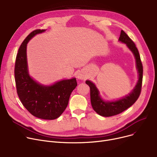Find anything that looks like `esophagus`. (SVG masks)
I'll return each mask as SVG.
<instances>
[{
  "label": "esophagus",
  "mask_w": 157,
  "mask_h": 157,
  "mask_svg": "<svg viewBox=\"0 0 157 157\" xmlns=\"http://www.w3.org/2000/svg\"><path fill=\"white\" fill-rule=\"evenodd\" d=\"M77 78H78V79H85V75L84 74L82 73L81 72H79L78 74V75H77Z\"/></svg>",
  "instance_id": "obj_1"
}]
</instances>
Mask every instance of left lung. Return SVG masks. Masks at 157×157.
<instances>
[{
	"instance_id": "obj_1",
	"label": "left lung",
	"mask_w": 157,
	"mask_h": 157,
	"mask_svg": "<svg viewBox=\"0 0 157 157\" xmlns=\"http://www.w3.org/2000/svg\"><path fill=\"white\" fill-rule=\"evenodd\" d=\"M118 40L120 42L126 44L130 51L133 53L136 59V67L139 73V80L135 88L128 95L125 96L118 101L112 102L104 101L100 97L99 92L95 85L92 81L88 80L86 81V83L90 88V100H91L93 109L97 114L105 117L114 116V115L118 114L130 108L137 100L141 92L143 68L138 49L134 43L123 30L121 31Z\"/></svg>"
}]
</instances>
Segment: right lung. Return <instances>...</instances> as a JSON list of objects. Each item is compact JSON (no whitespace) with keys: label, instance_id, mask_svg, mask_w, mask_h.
<instances>
[{"label":"right lung","instance_id":"1","mask_svg":"<svg viewBox=\"0 0 157 157\" xmlns=\"http://www.w3.org/2000/svg\"><path fill=\"white\" fill-rule=\"evenodd\" d=\"M45 30H35L23 41L16 58L15 83L20 99L30 114L40 119L55 120L67 108L70 95L77 86V81L74 78L44 86L37 83L29 76L27 44L33 37Z\"/></svg>","mask_w":157,"mask_h":157}]
</instances>
